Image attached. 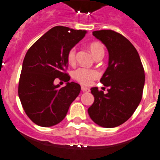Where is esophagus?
<instances>
[{
  "label": "esophagus",
  "mask_w": 160,
  "mask_h": 160,
  "mask_svg": "<svg viewBox=\"0 0 160 160\" xmlns=\"http://www.w3.org/2000/svg\"><path fill=\"white\" fill-rule=\"evenodd\" d=\"M81 90L83 92H90V89L87 87H84V86H81Z\"/></svg>",
  "instance_id": "34e87169"
}]
</instances>
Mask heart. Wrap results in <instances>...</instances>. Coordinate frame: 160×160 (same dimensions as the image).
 I'll use <instances>...</instances> for the list:
<instances>
[{"instance_id":"heart-1","label":"heart","mask_w":160,"mask_h":160,"mask_svg":"<svg viewBox=\"0 0 160 160\" xmlns=\"http://www.w3.org/2000/svg\"><path fill=\"white\" fill-rule=\"evenodd\" d=\"M89 50L92 55L95 57V59L98 56L105 55V48H104L103 44L99 42H95L90 44ZM67 59L70 64H73L75 63V61H76V47H72L69 50L68 52V55H67ZM98 76H99V73L96 70L84 68H80L76 69L72 73V77L83 85L91 84L92 81L98 77Z\"/></svg>"}]
</instances>
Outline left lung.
Returning <instances> with one entry per match:
<instances>
[{
    "mask_svg": "<svg viewBox=\"0 0 160 160\" xmlns=\"http://www.w3.org/2000/svg\"><path fill=\"white\" fill-rule=\"evenodd\" d=\"M92 35L109 52L108 68L101 79L109 89L105 94L97 87L91 88L94 102L88 113L98 126L113 128L126 122L138 108L145 73L138 51L124 36L110 30L93 31Z\"/></svg>",
    "mask_w": 160,
    "mask_h": 160,
    "instance_id": "8db88e82",
    "label": "left lung"
}]
</instances>
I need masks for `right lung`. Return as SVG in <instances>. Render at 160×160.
Wrapping results in <instances>:
<instances>
[{"label":"right lung","mask_w":160,"mask_h":160,"mask_svg":"<svg viewBox=\"0 0 160 160\" xmlns=\"http://www.w3.org/2000/svg\"><path fill=\"white\" fill-rule=\"evenodd\" d=\"M85 30L55 26L28 50L22 63L18 86L21 103L30 120L38 126L50 127L63 120L71 104L78 97L80 85L68 82L64 73L68 66L67 55L85 36ZM57 78L65 80L60 88L53 84Z\"/></svg>","instance_id":"right-lung-1"}]
</instances>
